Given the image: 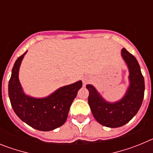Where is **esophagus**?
Listing matches in <instances>:
<instances>
[{
	"mask_svg": "<svg viewBox=\"0 0 153 153\" xmlns=\"http://www.w3.org/2000/svg\"><path fill=\"white\" fill-rule=\"evenodd\" d=\"M90 78H89V77H84V78H83V84H86V83H88L89 82H90Z\"/></svg>",
	"mask_w": 153,
	"mask_h": 153,
	"instance_id": "34e87169",
	"label": "esophagus"
}]
</instances>
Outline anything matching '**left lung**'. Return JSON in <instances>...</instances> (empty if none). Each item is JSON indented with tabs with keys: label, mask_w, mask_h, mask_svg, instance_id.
<instances>
[{
	"label": "left lung",
	"mask_w": 153,
	"mask_h": 153,
	"mask_svg": "<svg viewBox=\"0 0 153 153\" xmlns=\"http://www.w3.org/2000/svg\"><path fill=\"white\" fill-rule=\"evenodd\" d=\"M121 56L129 73V86L122 99L108 102L93 85H86L88 103L93 117L99 123L109 128H117L129 123L139 111L144 97L145 82L137 60L125 48L121 51Z\"/></svg>",
	"instance_id": "8db88e82"
}]
</instances>
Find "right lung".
Here are the masks:
<instances>
[{"mask_svg": "<svg viewBox=\"0 0 153 153\" xmlns=\"http://www.w3.org/2000/svg\"><path fill=\"white\" fill-rule=\"evenodd\" d=\"M17 58L12 69L8 84V94L14 113L23 122L40 131H51L61 126L67 119L70 106L82 81L62 86L43 98H36L24 93L19 80V70L24 57Z\"/></svg>", "mask_w": 153, "mask_h": 153, "instance_id": "1", "label": "right lung"}]
</instances>
